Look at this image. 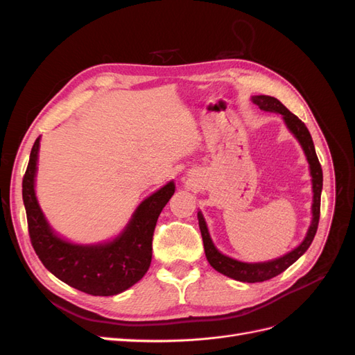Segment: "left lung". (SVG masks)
Returning <instances> with one entry per match:
<instances>
[{"mask_svg": "<svg viewBox=\"0 0 355 355\" xmlns=\"http://www.w3.org/2000/svg\"><path fill=\"white\" fill-rule=\"evenodd\" d=\"M253 103H256L262 111H271L283 115V120L287 125L290 132L295 135V137L299 141L300 146H302L304 153L306 155V159L309 163V170H311V176H313V192H314V200H313V220H311V225L306 232V237L304 241L300 243L296 249L292 252H288L287 254L278 257V259L274 261H268V262H257V263H247V262H240L235 261L232 257H228L222 254L216 247H214L210 234L207 230L206 220H204L201 211H198V225H200V231H201V237H202V244H204V252H206V257L209 263L218 272L227 275L230 278H234L237 282L243 283H261L271 280L272 277H277L278 274H282L286 271L287 268L295 263L300 256H302L308 247L313 243L315 232L318 228V220H320V200H321V189H323V170H321L320 161L315 154V148L313 137H311L306 125L299 120V118L290 112L286 106L272 96H253L252 98Z\"/></svg>", "mask_w": 355, "mask_h": 355, "instance_id": "left-lung-1", "label": "left lung"}]
</instances>
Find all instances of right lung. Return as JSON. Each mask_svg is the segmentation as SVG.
I'll use <instances>...</instances> for the list:
<instances>
[{"instance_id":"obj_1","label":"right lung","mask_w":355,"mask_h":355,"mask_svg":"<svg viewBox=\"0 0 355 355\" xmlns=\"http://www.w3.org/2000/svg\"><path fill=\"white\" fill-rule=\"evenodd\" d=\"M40 137L32 146L22 182L31 244L47 270L68 286L93 296H112L136 284L153 259V235L161 210L175 194L168 182L141 202L125 230L110 243L72 244L53 232L35 197Z\"/></svg>"}]
</instances>
